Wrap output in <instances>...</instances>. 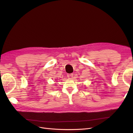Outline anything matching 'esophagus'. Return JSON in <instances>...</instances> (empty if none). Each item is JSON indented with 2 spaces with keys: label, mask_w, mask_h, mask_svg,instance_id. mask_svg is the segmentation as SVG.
<instances>
[{
  "label": "esophagus",
  "mask_w": 133,
  "mask_h": 133,
  "mask_svg": "<svg viewBox=\"0 0 133 133\" xmlns=\"http://www.w3.org/2000/svg\"><path fill=\"white\" fill-rule=\"evenodd\" d=\"M73 74H68L67 75V77L69 79H72V77H73Z\"/></svg>",
  "instance_id": "obj_1"
}]
</instances>
